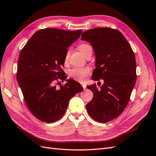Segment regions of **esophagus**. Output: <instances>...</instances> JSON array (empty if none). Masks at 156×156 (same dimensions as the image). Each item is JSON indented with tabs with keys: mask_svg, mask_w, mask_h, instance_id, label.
<instances>
[{
	"mask_svg": "<svg viewBox=\"0 0 156 156\" xmlns=\"http://www.w3.org/2000/svg\"><path fill=\"white\" fill-rule=\"evenodd\" d=\"M82 87H83V90H86V89H87V87H86V85H85V84H82Z\"/></svg>",
	"mask_w": 156,
	"mask_h": 156,
	"instance_id": "1",
	"label": "esophagus"
}]
</instances>
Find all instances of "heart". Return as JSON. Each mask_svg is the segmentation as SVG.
Wrapping results in <instances>:
<instances>
[{
    "label": "heart",
    "instance_id": "heart-1",
    "mask_svg": "<svg viewBox=\"0 0 156 156\" xmlns=\"http://www.w3.org/2000/svg\"><path fill=\"white\" fill-rule=\"evenodd\" d=\"M78 49L81 53L87 57L90 53H92V48L90 45L82 43L78 45ZM69 51L67 50L63 58V64L65 66H67L69 64ZM91 69L89 67H74L69 71V76L77 82H82L85 78L90 74Z\"/></svg>",
    "mask_w": 156,
    "mask_h": 156
}]
</instances>
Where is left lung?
Listing matches in <instances>:
<instances>
[{"instance_id": "8db88e82", "label": "left lung", "mask_w": 156, "mask_h": 156, "mask_svg": "<svg viewBox=\"0 0 156 156\" xmlns=\"http://www.w3.org/2000/svg\"><path fill=\"white\" fill-rule=\"evenodd\" d=\"M81 40L90 42L94 50L96 68L92 79L104 81L101 86L98 84L99 87L87 86L94 96L86 109L96 122L107 123L118 117L129 101L136 82L135 55L122 33L115 29H91L82 33Z\"/></svg>"}]
</instances>
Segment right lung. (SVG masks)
I'll return each instance as SVG.
<instances>
[{"label": "right lung", "instance_id": "right-lung-1", "mask_svg": "<svg viewBox=\"0 0 156 156\" xmlns=\"http://www.w3.org/2000/svg\"><path fill=\"white\" fill-rule=\"evenodd\" d=\"M82 30L67 31L45 28L37 31L21 50L16 78L24 100L33 116L48 123L60 119L69 101L83 87L68 79L60 89L58 80L67 79L62 67L69 47L79 38ZM61 85V84L60 85Z\"/></svg>", "mask_w": 156, "mask_h": 156}]
</instances>
